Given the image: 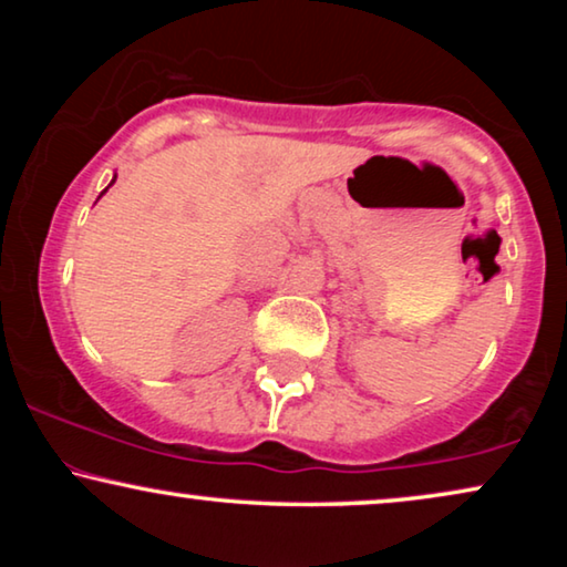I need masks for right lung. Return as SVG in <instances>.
<instances>
[{
  "instance_id": "add662e5",
  "label": "right lung",
  "mask_w": 567,
  "mask_h": 567,
  "mask_svg": "<svg viewBox=\"0 0 567 567\" xmlns=\"http://www.w3.org/2000/svg\"><path fill=\"white\" fill-rule=\"evenodd\" d=\"M113 183H115V177H113ZM113 183H111V185H113ZM111 185H107V188H111ZM107 188H105V190H107ZM105 190H103V193H105Z\"/></svg>"
}]
</instances>
